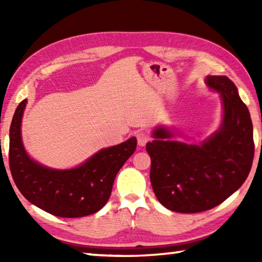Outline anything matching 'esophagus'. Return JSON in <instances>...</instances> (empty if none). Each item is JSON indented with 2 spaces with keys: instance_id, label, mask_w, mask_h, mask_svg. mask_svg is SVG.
<instances>
[{
  "instance_id": "esophagus-1",
  "label": "esophagus",
  "mask_w": 262,
  "mask_h": 262,
  "mask_svg": "<svg viewBox=\"0 0 262 262\" xmlns=\"http://www.w3.org/2000/svg\"><path fill=\"white\" fill-rule=\"evenodd\" d=\"M136 139H137V144H139L140 147H143V145H145L147 142L150 141V135L148 134L147 132L140 130V132L136 133Z\"/></svg>"
}]
</instances>
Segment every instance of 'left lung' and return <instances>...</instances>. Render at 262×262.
<instances>
[{
  "instance_id": "1",
  "label": "left lung",
  "mask_w": 262,
  "mask_h": 262,
  "mask_svg": "<svg viewBox=\"0 0 262 262\" xmlns=\"http://www.w3.org/2000/svg\"><path fill=\"white\" fill-rule=\"evenodd\" d=\"M207 86L221 94L223 119L219 129L200 144L172 141L159 126L147 143L150 181L162 205L193 214L221 205L246 180L254 157L253 125L238 89L227 76H207Z\"/></svg>"
}]
</instances>
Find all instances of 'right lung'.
Here are the masks:
<instances>
[{"instance_id": "right-lung-1", "label": "right lung", "mask_w": 262, "mask_h": 262, "mask_svg": "<svg viewBox=\"0 0 262 262\" xmlns=\"http://www.w3.org/2000/svg\"><path fill=\"white\" fill-rule=\"evenodd\" d=\"M28 100L17 106L10 126L9 165L26 200L52 215L75 219L95 214L108 201L119 170L134 154L136 137L105 148L68 170L43 166L31 158L21 141V118Z\"/></svg>"}]
</instances>
